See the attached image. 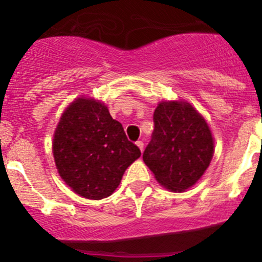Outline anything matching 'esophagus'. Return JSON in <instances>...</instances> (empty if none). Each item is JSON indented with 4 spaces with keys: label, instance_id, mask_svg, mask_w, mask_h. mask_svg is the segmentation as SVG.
I'll return each mask as SVG.
<instances>
[{
    "label": "esophagus",
    "instance_id": "obj_1",
    "mask_svg": "<svg viewBox=\"0 0 262 262\" xmlns=\"http://www.w3.org/2000/svg\"><path fill=\"white\" fill-rule=\"evenodd\" d=\"M137 146H138L139 149H141V152H143V148H144V143L143 141H137Z\"/></svg>",
    "mask_w": 262,
    "mask_h": 262
}]
</instances>
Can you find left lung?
Wrapping results in <instances>:
<instances>
[{"instance_id":"left-lung-1","label":"left lung","mask_w":262,"mask_h":262,"mask_svg":"<svg viewBox=\"0 0 262 262\" xmlns=\"http://www.w3.org/2000/svg\"><path fill=\"white\" fill-rule=\"evenodd\" d=\"M152 138L143 152L156 180L171 191L195 184L213 157V137L207 121L187 102H161L153 114Z\"/></svg>"}]
</instances>
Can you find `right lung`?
I'll return each instance as SVG.
<instances>
[{"label":"right lung","instance_id":"add662e5","mask_svg":"<svg viewBox=\"0 0 262 262\" xmlns=\"http://www.w3.org/2000/svg\"><path fill=\"white\" fill-rule=\"evenodd\" d=\"M53 156L60 178L73 191L100 200L114 192L141 149L128 141L123 125L104 104L81 97L58 123Z\"/></svg>","mask_w":262,"mask_h":262}]
</instances>
